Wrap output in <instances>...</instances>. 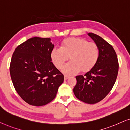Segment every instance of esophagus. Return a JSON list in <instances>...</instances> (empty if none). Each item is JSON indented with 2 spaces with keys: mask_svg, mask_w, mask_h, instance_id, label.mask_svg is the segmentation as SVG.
Listing matches in <instances>:
<instances>
[{
  "mask_svg": "<svg viewBox=\"0 0 130 130\" xmlns=\"http://www.w3.org/2000/svg\"><path fill=\"white\" fill-rule=\"evenodd\" d=\"M69 78V76H68V75H65L64 76V79L65 80H67Z\"/></svg>",
  "mask_w": 130,
  "mask_h": 130,
  "instance_id": "obj_1",
  "label": "esophagus"
}]
</instances>
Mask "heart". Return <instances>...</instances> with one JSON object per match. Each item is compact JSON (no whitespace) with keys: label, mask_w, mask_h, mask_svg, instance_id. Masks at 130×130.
<instances>
[{"label":"heart","mask_w":130,"mask_h":130,"mask_svg":"<svg viewBox=\"0 0 130 130\" xmlns=\"http://www.w3.org/2000/svg\"><path fill=\"white\" fill-rule=\"evenodd\" d=\"M71 61L63 69L65 74L74 75L80 71H90L97 63L100 50L96 43L89 42L81 38H67L61 42V47H55L51 52V59L54 65L61 69L69 59Z\"/></svg>","instance_id":"b5f03b06"}]
</instances>
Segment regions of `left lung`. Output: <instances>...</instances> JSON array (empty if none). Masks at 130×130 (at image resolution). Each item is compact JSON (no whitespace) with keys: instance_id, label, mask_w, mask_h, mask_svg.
<instances>
[{"instance_id":"obj_1","label":"left lung","mask_w":130,"mask_h":130,"mask_svg":"<svg viewBox=\"0 0 130 130\" xmlns=\"http://www.w3.org/2000/svg\"><path fill=\"white\" fill-rule=\"evenodd\" d=\"M100 50L97 63L84 75L76 76L74 93L78 99L87 104L103 100L112 89L118 72V61L111 45L97 35L89 33Z\"/></svg>"}]
</instances>
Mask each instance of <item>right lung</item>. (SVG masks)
<instances>
[{
	"label": "right lung",
	"mask_w": 130,
	"mask_h": 130,
	"mask_svg": "<svg viewBox=\"0 0 130 130\" xmlns=\"http://www.w3.org/2000/svg\"><path fill=\"white\" fill-rule=\"evenodd\" d=\"M50 38L34 37L19 45L11 59L10 74L19 95L30 105L42 106L55 98L64 76L51 62Z\"/></svg>",
	"instance_id": "right-lung-1"
}]
</instances>
